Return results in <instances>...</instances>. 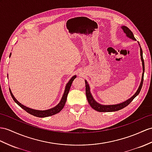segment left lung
Returning a JSON list of instances; mask_svg holds the SVG:
<instances>
[{"label": "left lung", "mask_w": 152, "mask_h": 152, "mask_svg": "<svg viewBox=\"0 0 152 152\" xmlns=\"http://www.w3.org/2000/svg\"><path fill=\"white\" fill-rule=\"evenodd\" d=\"M121 29H123V30L124 33L126 34V36L127 37L131 39L134 40H136L135 38L134 37V35L133 34V33L132 31L129 29L128 27L125 26H122ZM139 43V42H138ZM139 45L140 46V59H141L142 61V70L143 72L142 74V79L141 81H140V85L139 86V88L137 89V90L135 93V94L132 96V97L128 99L126 101H125L124 102H123L121 103H119V104H112V105H103L101 104H99V102L95 101L94 98L92 96L91 91H90V88L89 84L88 83L87 81L85 80V84H86V97L88 99V103L90 104L91 107L95 110L97 111V112H115V111L120 110L121 109H123L125 108L126 106H127L129 103H130L133 100H134L137 96L139 94V92L140 91V90H141L142 86V83H143V78H144V62L143 60V57H142V50L141 49V47L140 46V44L139 43Z\"/></svg>", "instance_id": "8db88e82"}]
</instances>
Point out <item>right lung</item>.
Masks as SVG:
<instances>
[{
    "label": "right lung",
    "instance_id": "add662e5",
    "mask_svg": "<svg viewBox=\"0 0 152 152\" xmlns=\"http://www.w3.org/2000/svg\"><path fill=\"white\" fill-rule=\"evenodd\" d=\"M11 55H12V53H11L10 55V57H11ZM76 77H77L76 75H73L72 78L69 79L68 83L66 84L64 94H63V95H62V97L61 99V101L59 102L57 106H54L52 108L46 110H37L32 109L30 108H28V107L26 106L23 104H22L21 103L18 102L16 99V98L14 97V95H13L12 91H11V90H10V94H11V95H12L13 99L14 100V101L20 107H21L22 108L24 109L26 112H27L29 114H31V115H34L35 117H50L51 115H55V114H57L58 112H60L62 110V108H64V105L66 104V99H67V96L69 93L70 87H71V86H72V82L73 81V80L75 79Z\"/></svg>",
    "mask_w": 152,
    "mask_h": 152
}]
</instances>
